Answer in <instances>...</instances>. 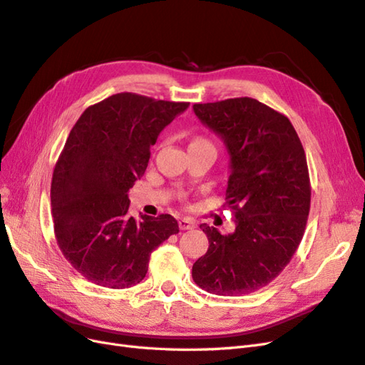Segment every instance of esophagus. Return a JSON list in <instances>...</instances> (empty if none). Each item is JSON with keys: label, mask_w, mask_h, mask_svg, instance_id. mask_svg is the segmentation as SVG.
I'll use <instances>...</instances> for the list:
<instances>
[{"label": "esophagus", "mask_w": 365, "mask_h": 365, "mask_svg": "<svg viewBox=\"0 0 365 365\" xmlns=\"http://www.w3.org/2000/svg\"><path fill=\"white\" fill-rule=\"evenodd\" d=\"M178 224H180L181 230H192V228L196 227V222L190 217H181Z\"/></svg>", "instance_id": "esophagus-1"}]
</instances>
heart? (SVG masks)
Masks as SVG:
<instances>
[{
    "instance_id": "b5f03b06",
    "label": "heart",
    "mask_w": 365,
    "mask_h": 365,
    "mask_svg": "<svg viewBox=\"0 0 365 365\" xmlns=\"http://www.w3.org/2000/svg\"><path fill=\"white\" fill-rule=\"evenodd\" d=\"M196 143H208V141L204 140V138H201V137H197V138H193V140H192L190 145H196Z\"/></svg>"
}]
</instances>
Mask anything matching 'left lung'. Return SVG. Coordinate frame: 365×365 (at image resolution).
Returning a JSON list of instances; mask_svg holds the SVG:
<instances>
[{
	"label": "left lung",
	"instance_id": "left-lung-1",
	"mask_svg": "<svg viewBox=\"0 0 365 365\" xmlns=\"http://www.w3.org/2000/svg\"><path fill=\"white\" fill-rule=\"evenodd\" d=\"M193 113L225 145L236 230L224 236L201 225L210 245L192 277L216 295L250 294L277 277L303 239L311 207L304 149L289 118L256 98L195 103Z\"/></svg>",
	"mask_w": 365,
	"mask_h": 365
}]
</instances>
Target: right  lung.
I'll use <instances>...</instances> for the list:
<instances>
[{"mask_svg":"<svg viewBox=\"0 0 365 365\" xmlns=\"http://www.w3.org/2000/svg\"><path fill=\"white\" fill-rule=\"evenodd\" d=\"M185 102L120 93L76 121L51 181L59 248L86 280L125 289L146 277L150 252L180 231L170 215H128V192L148 168L150 146Z\"/></svg>","mask_w":365,"mask_h":365,"instance_id":"add662e5","label":"right lung"}]
</instances>
